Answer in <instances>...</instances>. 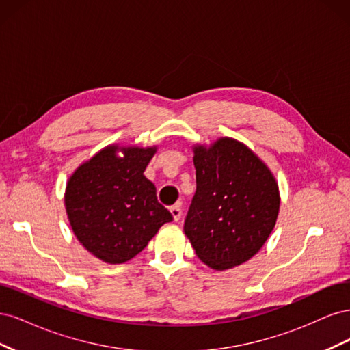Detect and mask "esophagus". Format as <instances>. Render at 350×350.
Returning a JSON list of instances; mask_svg holds the SVG:
<instances>
[{
  "mask_svg": "<svg viewBox=\"0 0 350 350\" xmlns=\"http://www.w3.org/2000/svg\"><path fill=\"white\" fill-rule=\"evenodd\" d=\"M171 213H172V217L175 221H178L179 219H181V215H183V210H181V206L179 204H175L171 207Z\"/></svg>",
  "mask_w": 350,
  "mask_h": 350,
  "instance_id": "obj_1",
  "label": "esophagus"
}]
</instances>
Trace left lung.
<instances>
[{"mask_svg":"<svg viewBox=\"0 0 350 350\" xmlns=\"http://www.w3.org/2000/svg\"><path fill=\"white\" fill-rule=\"evenodd\" d=\"M197 189L184 230L197 257L216 270L239 266L267 241L276 225L279 187L247 146L220 139L194 147Z\"/></svg>","mask_w":350,"mask_h":350,"instance_id":"8db88e82","label":"left lung"}]
</instances>
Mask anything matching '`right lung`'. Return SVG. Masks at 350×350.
<instances>
[{
	"mask_svg": "<svg viewBox=\"0 0 350 350\" xmlns=\"http://www.w3.org/2000/svg\"><path fill=\"white\" fill-rule=\"evenodd\" d=\"M109 146L83 163L67 183L66 207L74 235L98 258L120 264L143 251L171 211L144 176L156 149Z\"/></svg>",
	"mask_w": 350,
	"mask_h": 350,
	"instance_id": "1",
	"label": "right lung"
}]
</instances>
